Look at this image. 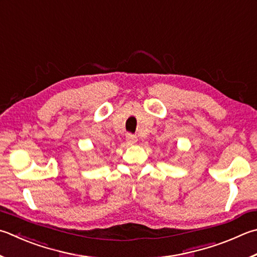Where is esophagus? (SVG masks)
<instances>
[{
  "label": "esophagus",
  "instance_id": "1",
  "mask_svg": "<svg viewBox=\"0 0 257 257\" xmlns=\"http://www.w3.org/2000/svg\"><path fill=\"white\" fill-rule=\"evenodd\" d=\"M125 141H127L129 145H133L137 142V137L133 134H127V136H125Z\"/></svg>",
  "mask_w": 257,
  "mask_h": 257
}]
</instances>
